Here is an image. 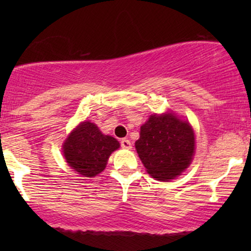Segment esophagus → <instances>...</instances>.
Returning <instances> with one entry per match:
<instances>
[{
  "label": "esophagus",
  "mask_w": 251,
  "mask_h": 251,
  "mask_svg": "<svg viewBox=\"0 0 251 251\" xmlns=\"http://www.w3.org/2000/svg\"><path fill=\"white\" fill-rule=\"evenodd\" d=\"M121 146H122V149L130 150V149H131V143H130L129 139L123 138V139L121 140Z\"/></svg>",
  "instance_id": "esophagus-1"
}]
</instances>
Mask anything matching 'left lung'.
<instances>
[{
	"mask_svg": "<svg viewBox=\"0 0 251 251\" xmlns=\"http://www.w3.org/2000/svg\"><path fill=\"white\" fill-rule=\"evenodd\" d=\"M137 153L153 178L167 181L179 176L194 155L195 137L188 121L174 113L153 114L140 126Z\"/></svg>",
	"mask_w": 251,
	"mask_h": 251,
	"instance_id": "obj_1",
	"label": "left lung"
}]
</instances>
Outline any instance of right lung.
I'll list each match as a JSON object with an SVG mask.
<instances>
[{
  "mask_svg": "<svg viewBox=\"0 0 251 251\" xmlns=\"http://www.w3.org/2000/svg\"><path fill=\"white\" fill-rule=\"evenodd\" d=\"M120 143L104 135L95 123L84 121L70 133L64 142L63 152L72 169L82 177H95L106 168L108 157Z\"/></svg>",
  "mask_w": 251,
  "mask_h": 251,
  "instance_id": "right-lung-1",
  "label": "right lung"
}]
</instances>
